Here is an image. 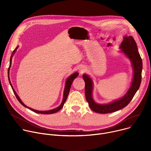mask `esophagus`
Returning a JSON list of instances; mask_svg holds the SVG:
<instances>
[{
    "instance_id": "esophagus-1",
    "label": "esophagus",
    "mask_w": 151,
    "mask_h": 151,
    "mask_svg": "<svg viewBox=\"0 0 151 151\" xmlns=\"http://www.w3.org/2000/svg\"><path fill=\"white\" fill-rule=\"evenodd\" d=\"M79 70V71H80L81 73H83L86 69H85V68L84 66H80Z\"/></svg>"
}]
</instances>
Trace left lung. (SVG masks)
I'll return each instance as SVG.
<instances>
[{"instance_id":"left-lung-1","label":"left lung","mask_w":151,"mask_h":151,"mask_svg":"<svg viewBox=\"0 0 151 151\" xmlns=\"http://www.w3.org/2000/svg\"><path fill=\"white\" fill-rule=\"evenodd\" d=\"M119 47L120 52H122L132 63L133 70V80L130 88L125 94L113 101L100 104L96 103L93 97V81L87 74H83L82 77L85 83V94L86 100L92 111L99 114H108L119 111L128 104L139 90L142 79V60L138 52L137 44L131 36H124Z\"/></svg>"}]
</instances>
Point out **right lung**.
<instances>
[{
	"mask_svg": "<svg viewBox=\"0 0 151 151\" xmlns=\"http://www.w3.org/2000/svg\"><path fill=\"white\" fill-rule=\"evenodd\" d=\"M18 46H17V47H16V48L14 50V51H13V52H12V54L11 56L9 68V70H8V79H9V83H10V85H11V87H12V90H13V91H14V94L15 95V96H16L17 100H18V101H19L21 104H22L23 106H24L25 107H27V108L30 109L31 111H33V112H36V113H37V114H54V113H55V112L59 111L62 108V107H63L64 103L66 102V100H67V98H68V95H69V91H70V87H71L72 83L73 80H74L76 78H77V76L79 75V73H78V72H75V73H73V74H72L71 75H70V76L67 78L66 81V84H65V87H64V93H63V100H62L61 103L60 104V105L59 106H58L57 107H56V108H55V109H51V110H49V111H37V110L33 109L31 108V107H29L27 106L26 104H24V103L22 101H21V100L20 99V98H19V96H18V95L17 94V93L15 92V90L14 89V88H13V87H12V84H11V83L10 79H9V70H10L9 69H10L11 66L12 58L13 55H14V54L15 53L17 50L18 49Z\"/></svg>",
	"mask_w": 151,
	"mask_h": 151,
	"instance_id": "add662e5",
	"label": "right lung"
}]
</instances>
